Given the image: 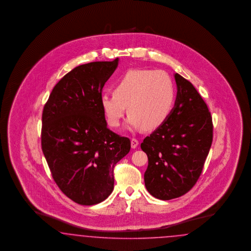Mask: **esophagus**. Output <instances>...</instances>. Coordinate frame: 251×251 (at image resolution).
<instances>
[{
    "label": "esophagus",
    "mask_w": 251,
    "mask_h": 251,
    "mask_svg": "<svg viewBox=\"0 0 251 251\" xmlns=\"http://www.w3.org/2000/svg\"><path fill=\"white\" fill-rule=\"evenodd\" d=\"M130 145H131V148H136L138 145H139V141L137 140L136 138H132L131 140H130Z\"/></svg>",
    "instance_id": "obj_1"
}]
</instances>
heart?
<instances>
[{
    "instance_id": "heart-1",
    "label": "heart",
    "mask_w": 251,
    "mask_h": 251,
    "mask_svg": "<svg viewBox=\"0 0 251 251\" xmlns=\"http://www.w3.org/2000/svg\"><path fill=\"white\" fill-rule=\"evenodd\" d=\"M113 93H103L100 106L109 126L121 125L127 111L131 128H158L171 112L175 99L172 78L164 71L135 69L120 77L113 85Z\"/></svg>"
}]
</instances>
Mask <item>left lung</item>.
I'll use <instances>...</instances> for the list:
<instances>
[{"label":"left lung","mask_w":251,"mask_h":251,"mask_svg":"<svg viewBox=\"0 0 251 251\" xmlns=\"http://www.w3.org/2000/svg\"><path fill=\"white\" fill-rule=\"evenodd\" d=\"M175 106L166 122L141 144L148 156L146 190L163 201L180 197L196 184L213 143V121L190 81L175 74Z\"/></svg>","instance_id":"obj_1"}]
</instances>
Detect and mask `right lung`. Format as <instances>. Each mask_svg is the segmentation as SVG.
<instances>
[{
    "label": "right lung",
    "mask_w": 251,
    "mask_h": 251,
    "mask_svg": "<svg viewBox=\"0 0 251 251\" xmlns=\"http://www.w3.org/2000/svg\"><path fill=\"white\" fill-rule=\"evenodd\" d=\"M119 59L79 65L54 86L42 113L41 147L54 181L72 201L94 205L114 188V167L130 141L107 128L103 86Z\"/></svg>",
    "instance_id": "right-lung-1"
}]
</instances>
